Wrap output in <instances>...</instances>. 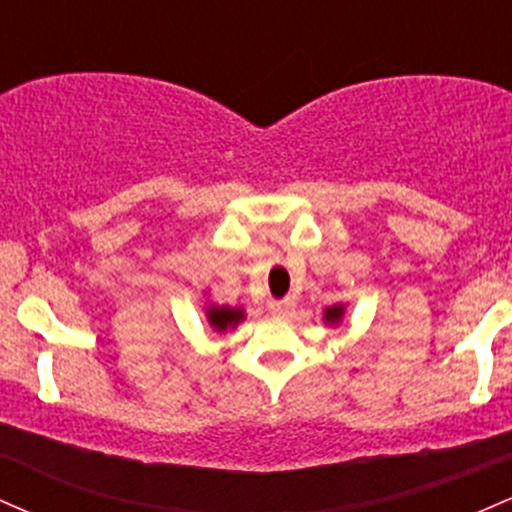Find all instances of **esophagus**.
<instances>
[{"label":"esophagus","mask_w":512,"mask_h":512,"mask_svg":"<svg viewBox=\"0 0 512 512\" xmlns=\"http://www.w3.org/2000/svg\"><path fill=\"white\" fill-rule=\"evenodd\" d=\"M269 310L274 315H289L293 310V301L291 298H281V301H269Z\"/></svg>","instance_id":"obj_1"}]
</instances>
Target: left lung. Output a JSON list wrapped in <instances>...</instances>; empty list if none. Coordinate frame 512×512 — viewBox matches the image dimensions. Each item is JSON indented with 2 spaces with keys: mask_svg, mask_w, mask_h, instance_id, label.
Here are the masks:
<instances>
[{
  "mask_svg": "<svg viewBox=\"0 0 512 512\" xmlns=\"http://www.w3.org/2000/svg\"><path fill=\"white\" fill-rule=\"evenodd\" d=\"M322 320H325V325H330V327H342L346 320V303H334V305H330V308H325Z\"/></svg>",
  "mask_w": 512,
  "mask_h": 512,
  "instance_id": "8db88e82",
  "label": "left lung"
}]
</instances>
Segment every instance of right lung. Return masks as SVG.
I'll list each match as a JSON object with an SVG mask.
<instances>
[{"instance_id":"right-lung-1","label":"right lung","mask_w":512,"mask_h":512,"mask_svg":"<svg viewBox=\"0 0 512 512\" xmlns=\"http://www.w3.org/2000/svg\"><path fill=\"white\" fill-rule=\"evenodd\" d=\"M204 320H207L209 330L214 334L233 332L245 320V308H233V305H219L207 301L204 303Z\"/></svg>"}]
</instances>
